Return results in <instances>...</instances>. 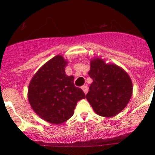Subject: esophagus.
I'll return each instance as SVG.
<instances>
[{
    "label": "esophagus",
    "mask_w": 155,
    "mask_h": 155,
    "mask_svg": "<svg viewBox=\"0 0 155 155\" xmlns=\"http://www.w3.org/2000/svg\"><path fill=\"white\" fill-rule=\"evenodd\" d=\"M82 91H84V93L86 94L87 93V91H88V87H87V85H83V86L82 87Z\"/></svg>",
    "instance_id": "1"
}]
</instances>
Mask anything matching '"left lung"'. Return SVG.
I'll return each mask as SVG.
<instances>
[{
	"label": "left lung",
	"mask_w": 155,
	"mask_h": 155,
	"mask_svg": "<svg viewBox=\"0 0 155 155\" xmlns=\"http://www.w3.org/2000/svg\"><path fill=\"white\" fill-rule=\"evenodd\" d=\"M88 75L93 82L86 98L94 111L111 118L126 107L132 96L133 85L129 75L116 64H107L100 58L91 61Z\"/></svg>",
	"instance_id": "obj_1"
}]
</instances>
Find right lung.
Instances as JSON below:
<instances>
[{
    "mask_svg": "<svg viewBox=\"0 0 155 155\" xmlns=\"http://www.w3.org/2000/svg\"><path fill=\"white\" fill-rule=\"evenodd\" d=\"M68 61L56 55L33 76L28 86V101L34 112L54 124L68 121L74 113L78 101L85 98L82 90L74 85V77L67 76Z\"/></svg>",
    "mask_w": 155,
    "mask_h": 155,
    "instance_id": "right-lung-1",
    "label": "right lung"
}]
</instances>
